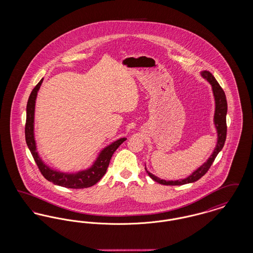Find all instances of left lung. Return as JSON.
I'll use <instances>...</instances> for the list:
<instances>
[{"mask_svg": "<svg viewBox=\"0 0 253 253\" xmlns=\"http://www.w3.org/2000/svg\"><path fill=\"white\" fill-rule=\"evenodd\" d=\"M201 76L211 85L213 96H214V100H215V112H214V119L213 120H214V124H215V128L217 130V135H218L215 149H214L213 153L211 154V156L209 157V159L205 162L202 166H200L196 170H194L193 173L191 175H189L187 178L180 179V180L167 181L160 179L156 175H154L153 173H151L150 171H148L147 169L145 168L147 173L149 174V176L153 180L156 181L159 184L176 186V185H184V184H188V183H193V182L200 179L205 173L209 170V169L211 168V166L213 163L217 155L223 149L224 144H225L226 137H227L226 117H227V111H228V103H227V98H226L225 92L222 89V87L217 83L215 78L212 76L211 73L209 72V71H202Z\"/></svg>", "mask_w": 253, "mask_h": 253, "instance_id": "1", "label": "left lung"}]
</instances>
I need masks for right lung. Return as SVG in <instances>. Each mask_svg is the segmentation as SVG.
Here are the masks:
<instances>
[{
	"mask_svg": "<svg viewBox=\"0 0 253 253\" xmlns=\"http://www.w3.org/2000/svg\"><path fill=\"white\" fill-rule=\"evenodd\" d=\"M43 79L40 81V83L32 90L26 105V123H25V141L27 147L29 148L37 166L44 176L45 179L52 182L55 185H59L61 187L70 188V189H84L94 186L98 181L102 178V176L106 173L108 168L111 157L114 155L115 151L121 146L126 138H120L112 144L105 147L98 155L96 161L90 167L85 170H81L76 173H65L54 170L46 166L41 157H39L37 152L36 142L34 137V114H35V103H36L37 94L42 84Z\"/></svg>",
	"mask_w": 253,
	"mask_h": 253,
	"instance_id": "obj_1",
	"label": "right lung"
}]
</instances>
